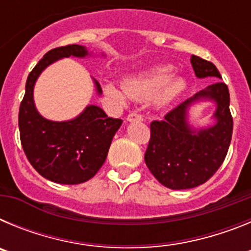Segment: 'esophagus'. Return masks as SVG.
<instances>
[{
    "instance_id": "esophagus-1",
    "label": "esophagus",
    "mask_w": 251,
    "mask_h": 251,
    "mask_svg": "<svg viewBox=\"0 0 251 251\" xmlns=\"http://www.w3.org/2000/svg\"><path fill=\"white\" fill-rule=\"evenodd\" d=\"M127 121L128 122H141V121H143V118H142V115L137 114V113H130V114H128Z\"/></svg>"
}]
</instances>
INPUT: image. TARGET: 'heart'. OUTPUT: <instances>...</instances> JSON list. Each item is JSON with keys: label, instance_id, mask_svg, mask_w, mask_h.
Instances as JSON below:
<instances>
[{"label": "heart", "instance_id": "b5f03b06", "mask_svg": "<svg viewBox=\"0 0 251 251\" xmlns=\"http://www.w3.org/2000/svg\"><path fill=\"white\" fill-rule=\"evenodd\" d=\"M187 88L182 77H172L170 66H153L141 73L132 75L124 80L123 89L115 84H106L104 90L113 99L127 100V95L132 99H148L156 95L158 105H167L176 100Z\"/></svg>", "mask_w": 251, "mask_h": 251}]
</instances>
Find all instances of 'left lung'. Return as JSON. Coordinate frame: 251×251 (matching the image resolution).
I'll list each match as a JSON object with an SVG mask.
<instances>
[{
	"mask_svg": "<svg viewBox=\"0 0 251 251\" xmlns=\"http://www.w3.org/2000/svg\"><path fill=\"white\" fill-rule=\"evenodd\" d=\"M191 64L199 79H221L217 68L210 61L192 55ZM200 101L215 104L211 126L195 127L189 123V110ZM231 136L229 89L225 83L216 81L171 110L163 121L151 123L146 165L158 182L171 190L197 187L223 165Z\"/></svg>",
	"mask_w": 251,
	"mask_h": 251,
	"instance_id": "8db88e82",
	"label": "left lung"
}]
</instances>
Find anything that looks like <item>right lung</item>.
Here are the masks:
<instances>
[{
    "label": "right lung",
    "instance_id": "add662e5",
    "mask_svg": "<svg viewBox=\"0 0 251 251\" xmlns=\"http://www.w3.org/2000/svg\"><path fill=\"white\" fill-rule=\"evenodd\" d=\"M81 45L61 46L44 55L26 80L25 97L19 112L21 145L32 167L45 178L61 185H77L95 176L105 162L110 143L122 126V119L108 118L100 106L86 105L69 121L46 119L36 109L34 88L40 74L64 57L90 56ZM101 56H105L101 54ZM97 94L100 84L93 79Z\"/></svg>",
    "mask_w": 251,
    "mask_h": 251
}]
</instances>
